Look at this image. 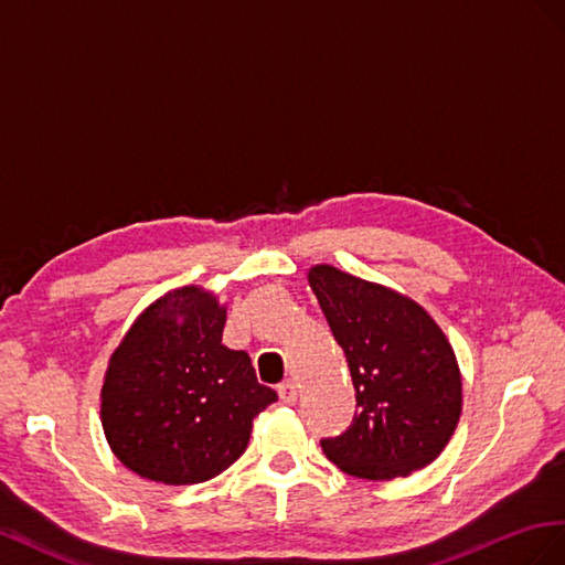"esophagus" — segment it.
<instances>
[{
	"label": "esophagus",
	"mask_w": 565,
	"mask_h": 565,
	"mask_svg": "<svg viewBox=\"0 0 565 565\" xmlns=\"http://www.w3.org/2000/svg\"><path fill=\"white\" fill-rule=\"evenodd\" d=\"M279 399L284 402V405H296L298 388H296L294 381H284V383L279 385Z\"/></svg>",
	"instance_id": "34e87169"
}]
</instances>
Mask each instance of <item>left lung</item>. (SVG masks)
<instances>
[{"label": "left lung", "instance_id": "8db88e82", "mask_svg": "<svg viewBox=\"0 0 565 565\" xmlns=\"http://www.w3.org/2000/svg\"><path fill=\"white\" fill-rule=\"evenodd\" d=\"M358 409L352 426L321 440L348 476L405 478L440 457L461 416V372L443 329L416 300L331 265L308 271Z\"/></svg>", "mask_w": 565, "mask_h": 565}]
</instances>
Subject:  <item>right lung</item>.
Masks as SVG:
<instances>
[{
  "instance_id": "1",
  "label": "right lung",
  "mask_w": 565,
  "mask_h": 565,
  "mask_svg": "<svg viewBox=\"0 0 565 565\" xmlns=\"http://www.w3.org/2000/svg\"><path fill=\"white\" fill-rule=\"evenodd\" d=\"M227 308L201 286L160 296L113 350L102 426L132 473L193 486L246 452L253 418L277 399L248 352L222 345Z\"/></svg>"
}]
</instances>
